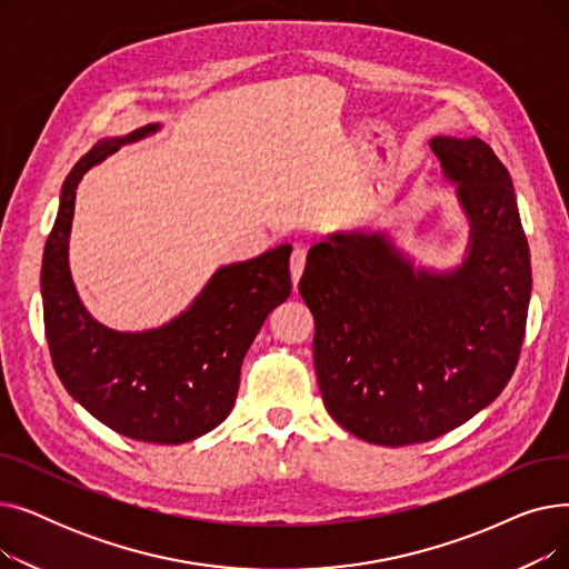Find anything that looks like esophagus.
Segmentation results:
<instances>
[{"instance_id": "34e87169", "label": "esophagus", "mask_w": 569, "mask_h": 569, "mask_svg": "<svg viewBox=\"0 0 569 569\" xmlns=\"http://www.w3.org/2000/svg\"><path fill=\"white\" fill-rule=\"evenodd\" d=\"M305 264H307V249L295 247V251L290 256V277H292V286L295 288H297V283H300V277L305 272Z\"/></svg>"}]
</instances>
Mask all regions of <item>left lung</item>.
I'll list each match as a JSON object with an SVG mask.
<instances>
[{"mask_svg":"<svg viewBox=\"0 0 569 569\" xmlns=\"http://www.w3.org/2000/svg\"><path fill=\"white\" fill-rule=\"evenodd\" d=\"M468 221L459 262H415L387 230L327 234L300 295L316 320L327 412L373 445L433 440L510 382L530 302V251L512 177L480 138L429 140Z\"/></svg>","mask_w":569,"mask_h":569,"instance_id":"obj_1","label":"left lung"}]
</instances>
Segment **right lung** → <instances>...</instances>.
Returning a JSON list of instances; mask_svg holds the SVG:
<instances>
[{
  "mask_svg": "<svg viewBox=\"0 0 569 569\" xmlns=\"http://www.w3.org/2000/svg\"><path fill=\"white\" fill-rule=\"evenodd\" d=\"M161 129L154 122L101 138L67 174L43 249L41 297L50 357L67 392L117 433L179 445L217 429L230 415L244 355L267 313L290 295L292 247L221 264L187 309L149 330H112L89 313L69 264L78 184L122 144Z\"/></svg>",
  "mask_w": 569,
  "mask_h": 569,
  "instance_id": "add662e5",
  "label": "right lung"
}]
</instances>
